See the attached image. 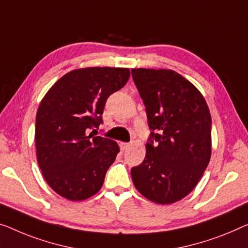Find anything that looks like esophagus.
<instances>
[{"label": "esophagus", "mask_w": 248, "mask_h": 248, "mask_svg": "<svg viewBox=\"0 0 248 248\" xmlns=\"http://www.w3.org/2000/svg\"><path fill=\"white\" fill-rule=\"evenodd\" d=\"M120 146H121V148H123V150H125L127 148H129V146H130V143H129V142H121Z\"/></svg>", "instance_id": "1"}]
</instances>
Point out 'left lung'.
I'll list each match as a JSON object with an SVG mask.
<instances>
[{
  "mask_svg": "<svg viewBox=\"0 0 248 248\" xmlns=\"http://www.w3.org/2000/svg\"><path fill=\"white\" fill-rule=\"evenodd\" d=\"M131 73L151 130L145 159L131 168L132 182L149 201L172 204L194 189L209 164L208 106L201 91L172 70L139 68Z\"/></svg>",
  "mask_w": 248,
  "mask_h": 248,
  "instance_id": "1",
  "label": "left lung"
}]
</instances>
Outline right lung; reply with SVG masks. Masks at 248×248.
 <instances>
[{
  "instance_id": "1",
  "label": "right lung",
  "mask_w": 248,
  "mask_h": 248,
  "mask_svg": "<svg viewBox=\"0 0 248 248\" xmlns=\"http://www.w3.org/2000/svg\"><path fill=\"white\" fill-rule=\"evenodd\" d=\"M129 77L127 68L72 70L41 100L35 119L36 158L46 182L61 197L80 202L101 189L120 149L113 140L88 132L102 124L107 99Z\"/></svg>"
}]
</instances>
